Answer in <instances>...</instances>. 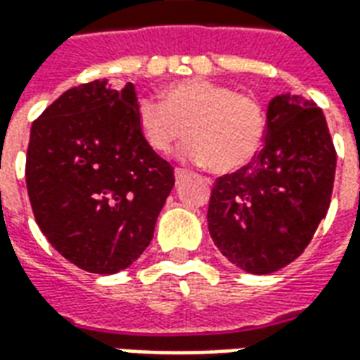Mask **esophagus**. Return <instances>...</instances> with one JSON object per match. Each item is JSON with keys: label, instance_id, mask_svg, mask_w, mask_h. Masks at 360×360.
I'll use <instances>...</instances> for the list:
<instances>
[{"label": "esophagus", "instance_id": "34e87169", "mask_svg": "<svg viewBox=\"0 0 360 360\" xmlns=\"http://www.w3.org/2000/svg\"><path fill=\"white\" fill-rule=\"evenodd\" d=\"M187 175H188V172H187V169H183V167H177V169H175V179H177V181L185 179Z\"/></svg>", "mask_w": 360, "mask_h": 360}]
</instances>
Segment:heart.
Masks as SVG:
<instances>
[{
	"instance_id": "obj_1",
	"label": "heart",
	"mask_w": 360,
	"mask_h": 360,
	"mask_svg": "<svg viewBox=\"0 0 360 360\" xmlns=\"http://www.w3.org/2000/svg\"><path fill=\"white\" fill-rule=\"evenodd\" d=\"M136 123L146 144L162 154L188 136L181 156L208 164L216 173L250 164L268 131L264 105L257 98L206 79L173 82L164 90V102L141 98Z\"/></svg>"
}]
</instances>
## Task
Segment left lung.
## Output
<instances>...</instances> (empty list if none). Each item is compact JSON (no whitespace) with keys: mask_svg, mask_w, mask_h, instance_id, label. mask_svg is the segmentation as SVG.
Returning <instances> with one entry per match:
<instances>
[{"mask_svg":"<svg viewBox=\"0 0 360 360\" xmlns=\"http://www.w3.org/2000/svg\"><path fill=\"white\" fill-rule=\"evenodd\" d=\"M266 117L264 148L239 172L218 177L208 204L214 245L257 276L281 270L309 247L335 175L332 136L312 100L276 96Z\"/></svg>","mask_w":360,"mask_h":360,"instance_id":"obj_1","label":"left lung"}]
</instances>
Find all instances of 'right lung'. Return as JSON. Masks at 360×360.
Returning <instances> with one entry per match:
<instances>
[{"label":"right lung","mask_w":360,"mask_h":360,"mask_svg":"<svg viewBox=\"0 0 360 360\" xmlns=\"http://www.w3.org/2000/svg\"><path fill=\"white\" fill-rule=\"evenodd\" d=\"M133 82L69 89L30 129L28 198L53 249L90 274H117L154 237L173 167L142 139Z\"/></svg>","instance_id":"obj_1"}]
</instances>
